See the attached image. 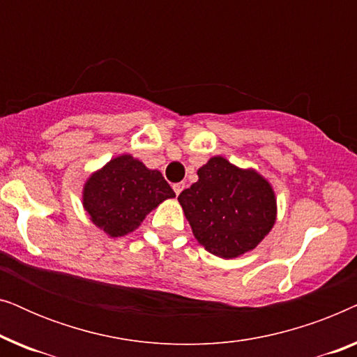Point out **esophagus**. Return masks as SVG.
<instances>
[{
  "label": "esophagus",
  "instance_id": "34e87169",
  "mask_svg": "<svg viewBox=\"0 0 357 357\" xmlns=\"http://www.w3.org/2000/svg\"><path fill=\"white\" fill-rule=\"evenodd\" d=\"M172 187H174V192H175V195H180V192H182V190H183V187H185V185H183L182 182H180V183H174V185H172Z\"/></svg>",
  "mask_w": 357,
  "mask_h": 357
}]
</instances>
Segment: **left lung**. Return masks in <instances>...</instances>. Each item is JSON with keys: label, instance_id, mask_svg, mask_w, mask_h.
Segmentation results:
<instances>
[{"label": "left lung", "instance_id": "1", "mask_svg": "<svg viewBox=\"0 0 357 357\" xmlns=\"http://www.w3.org/2000/svg\"><path fill=\"white\" fill-rule=\"evenodd\" d=\"M197 174L198 182L178 195V203L199 245L226 260L252 252L276 222L271 183L222 155H214Z\"/></svg>", "mask_w": 357, "mask_h": 357}]
</instances>
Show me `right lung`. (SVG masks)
Masks as SVG:
<instances>
[{
	"instance_id": "right-lung-1",
	"label": "right lung",
	"mask_w": 357,
	"mask_h": 357,
	"mask_svg": "<svg viewBox=\"0 0 357 357\" xmlns=\"http://www.w3.org/2000/svg\"><path fill=\"white\" fill-rule=\"evenodd\" d=\"M174 197L159 170L121 154L87 177L82 208L96 227L115 238L133 232L153 209Z\"/></svg>"
}]
</instances>
